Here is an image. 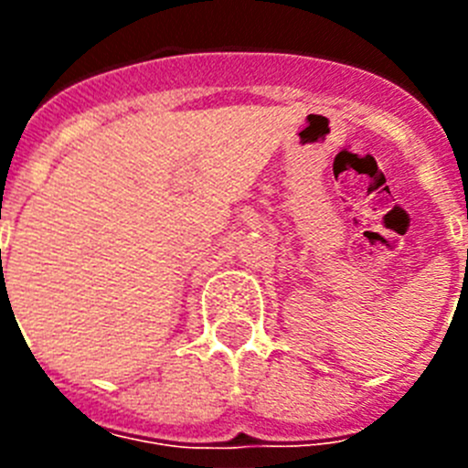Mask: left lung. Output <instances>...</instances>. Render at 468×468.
I'll return each instance as SVG.
<instances>
[{"instance_id": "1", "label": "left lung", "mask_w": 468, "mask_h": 468, "mask_svg": "<svg viewBox=\"0 0 468 468\" xmlns=\"http://www.w3.org/2000/svg\"><path fill=\"white\" fill-rule=\"evenodd\" d=\"M466 262H468V255H466Z\"/></svg>"}]
</instances>
